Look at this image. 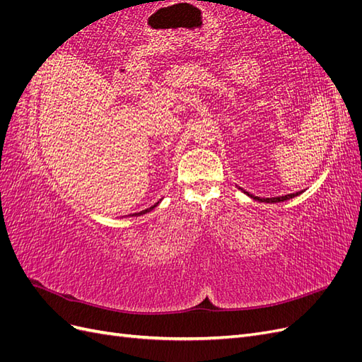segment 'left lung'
Instances as JSON below:
<instances>
[{"mask_svg": "<svg viewBox=\"0 0 362 362\" xmlns=\"http://www.w3.org/2000/svg\"><path fill=\"white\" fill-rule=\"evenodd\" d=\"M238 189H240V187H238ZM240 190H242L245 194H247L250 199L258 201V202H266V204H278V202H284V201H290V199L296 198V196H299L300 193H303V192H296V193H290V194H286V196H276V198H259V196L250 194L249 192H245L243 189H240Z\"/></svg>", "mask_w": 362, "mask_h": 362, "instance_id": "obj_1", "label": "left lung"}]
</instances>
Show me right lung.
<instances>
[{"instance_id":"1","label":"right lung","mask_w":362,"mask_h":362,"mask_svg":"<svg viewBox=\"0 0 362 362\" xmlns=\"http://www.w3.org/2000/svg\"><path fill=\"white\" fill-rule=\"evenodd\" d=\"M161 202V199L157 202V204H154L152 206H149V208H146V210H144V211H140V213H134V214H129V217H134V216H144V214H146V213H149V211H152L154 210V208L158 205Z\"/></svg>"}]
</instances>
